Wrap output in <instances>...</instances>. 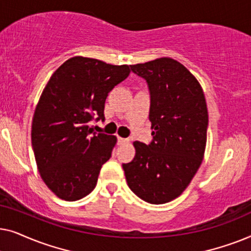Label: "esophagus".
<instances>
[{
    "mask_svg": "<svg viewBox=\"0 0 251 251\" xmlns=\"http://www.w3.org/2000/svg\"><path fill=\"white\" fill-rule=\"evenodd\" d=\"M129 139H126V138H122V137H118V144L119 145H121V144H125V143H128Z\"/></svg>",
    "mask_w": 251,
    "mask_h": 251,
    "instance_id": "obj_1",
    "label": "esophagus"
}]
</instances>
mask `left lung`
<instances>
[{"label": "left lung", "instance_id": "8db88e82", "mask_svg": "<svg viewBox=\"0 0 251 251\" xmlns=\"http://www.w3.org/2000/svg\"><path fill=\"white\" fill-rule=\"evenodd\" d=\"M147 81L153 142H135L136 155L123 164L133 193L152 204H163L186 190L200 168L207 145L208 108L197 77L169 57L131 65Z\"/></svg>", "mask_w": 251, "mask_h": 251}]
</instances>
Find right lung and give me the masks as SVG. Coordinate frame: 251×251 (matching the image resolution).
Returning a JSON list of instances; mask_svg holds the SVG:
<instances>
[{
    "instance_id": "add662e5",
    "label": "right lung",
    "mask_w": 251,
    "mask_h": 251,
    "mask_svg": "<svg viewBox=\"0 0 251 251\" xmlns=\"http://www.w3.org/2000/svg\"><path fill=\"white\" fill-rule=\"evenodd\" d=\"M130 74L128 65L76 56L51 75L32 121V146L41 178L61 200L76 201L96 187L118 138L94 133L89 121L104 120L108 92Z\"/></svg>"
}]
</instances>
